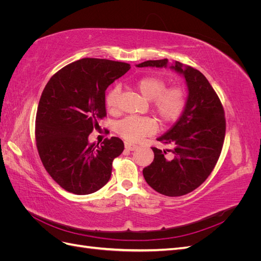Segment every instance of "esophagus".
Listing matches in <instances>:
<instances>
[{"mask_svg": "<svg viewBox=\"0 0 261 261\" xmlns=\"http://www.w3.org/2000/svg\"><path fill=\"white\" fill-rule=\"evenodd\" d=\"M125 148L127 149V150H130V151H134V150H135V149L137 148V146L134 145V144L128 143V141H125Z\"/></svg>", "mask_w": 261, "mask_h": 261, "instance_id": "esophagus-1", "label": "esophagus"}]
</instances>
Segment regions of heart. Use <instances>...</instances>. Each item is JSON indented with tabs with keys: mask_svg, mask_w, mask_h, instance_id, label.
Instances as JSON below:
<instances>
[{
	"mask_svg": "<svg viewBox=\"0 0 261 261\" xmlns=\"http://www.w3.org/2000/svg\"><path fill=\"white\" fill-rule=\"evenodd\" d=\"M135 87L146 100L151 101L152 111L161 124L167 125L175 122L183 113L187 101L184 87L178 85L168 87L167 81L156 75L139 78ZM120 93L118 87H114L107 93L106 106L110 113H117ZM155 129L156 122L152 117L128 116L116 124V132L128 141H138L151 135Z\"/></svg>",
	"mask_w": 261,
	"mask_h": 261,
	"instance_id": "heart-1",
	"label": "heart"
}]
</instances>
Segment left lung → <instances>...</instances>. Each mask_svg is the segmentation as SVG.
I'll use <instances>...</instances> for the list:
<instances>
[{"label":"left lung","instance_id":"8db88e82","mask_svg":"<svg viewBox=\"0 0 261 261\" xmlns=\"http://www.w3.org/2000/svg\"><path fill=\"white\" fill-rule=\"evenodd\" d=\"M168 60L146 61L138 67H167ZM183 74L188 98L184 112L171 129L158 138L171 145L168 150L152 147L154 159L143 170L150 187L169 197L191 193L208 178L222 151L225 137L224 109L199 70L183 66L179 62L171 66Z\"/></svg>","mask_w":261,"mask_h":261}]
</instances>
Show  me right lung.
Masks as SVG:
<instances>
[{"label":"right lung","instance_id":"1","mask_svg":"<svg viewBox=\"0 0 261 261\" xmlns=\"http://www.w3.org/2000/svg\"><path fill=\"white\" fill-rule=\"evenodd\" d=\"M129 64L86 58L55 73L44 87L36 115V145L49 175L65 191L88 195L111 177L112 162L124 150L118 137L101 146L88 136L107 116L106 90Z\"/></svg>","mask_w":261,"mask_h":261}]
</instances>
